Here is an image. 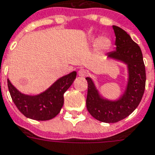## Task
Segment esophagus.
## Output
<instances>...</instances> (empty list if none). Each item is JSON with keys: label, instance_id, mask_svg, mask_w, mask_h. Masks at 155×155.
I'll return each instance as SVG.
<instances>
[{"label": "esophagus", "instance_id": "obj_1", "mask_svg": "<svg viewBox=\"0 0 155 155\" xmlns=\"http://www.w3.org/2000/svg\"><path fill=\"white\" fill-rule=\"evenodd\" d=\"M78 74L81 76V77H85L87 76L88 74H89V71L85 70V69H81L79 71H78Z\"/></svg>", "mask_w": 155, "mask_h": 155}]
</instances>
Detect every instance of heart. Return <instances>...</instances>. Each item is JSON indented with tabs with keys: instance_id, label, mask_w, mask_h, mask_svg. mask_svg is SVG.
Returning <instances> with one entry per match:
<instances>
[{
	"instance_id": "heart-1",
	"label": "heart",
	"mask_w": 155,
	"mask_h": 155,
	"mask_svg": "<svg viewBox=\"0 0 155 155\" xmlns=\"http://www.w3.org/2000/svg\"><path fill=\"white\" fill-rule=\"evenodd\" d=\"M98 43V48L101 49H106L110 46V41L106 38H101L100 39L94 40Z\"/></svg>"
}]
</instances>
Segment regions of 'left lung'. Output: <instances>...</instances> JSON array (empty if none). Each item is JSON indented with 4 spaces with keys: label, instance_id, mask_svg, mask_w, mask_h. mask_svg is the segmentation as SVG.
<instances>
[{
    "label": "left lung",
    "instance_id": "obj_1",
    "mask_svg": "<svg viewBox=\"0 0 155 155\" xmlns=\"http://www.w3.org/2000/svg\"><path fill=\"white\" fill-rule=\"evenodd\" d=\"M116 35V50L107 53V57L123 61L128 66L129 81L126 92L118 100L103 98L94 84L87 77L88 93L86 107L89 113L102 122L114 123L126 118L134 112L141 101L145 89V66L141 50L126 31L113 25Z\"/></svg>",
    "mask_w": 155,
    "mask_h": 155
}]
</instances>
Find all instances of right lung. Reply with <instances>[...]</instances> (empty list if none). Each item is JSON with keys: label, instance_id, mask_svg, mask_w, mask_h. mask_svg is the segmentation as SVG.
<instances>
[{"label": "right lung", "instance_id": "1", "mask_svg": "<svg viewBox=\"0 0 155 155\" xmlns=\"http://www.w3.org/2000/svg\"><path fill=\"white\" fill-rule=\"evenodd\" d=\"M75 77L76 72H71L57 80L46 91L35 96L21 94L9 80L7 84L11 98L20 113L33 120L47 121L60 113L64 104V94L71 85Z\"/></svg>", "mask_w": 155, "mask_h": 155}]
</instances>
